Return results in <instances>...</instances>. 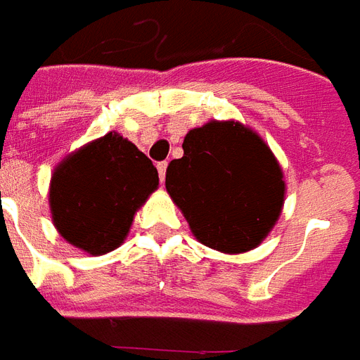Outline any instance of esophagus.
<instances>
[{"label":"esophagus","mask_w":360,"mask_h":360,"mask_svg":"<svg viewBox=\"0 0 360 360\" xmlns=\"http://www.w3.org/2000/svg\"><path fill=\"white\" fill-rule=\"evenodd\" d=\"M165 169H167V162H160L158 164V173H160V181L164 183L165 179Z\"/></svg>","instance_id":"obj_1"}]
</instances>
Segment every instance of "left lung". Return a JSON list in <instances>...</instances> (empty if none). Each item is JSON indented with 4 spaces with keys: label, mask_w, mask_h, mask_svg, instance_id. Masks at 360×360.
Wrapping results in <instances>:
<instances>
[{
    "label": "left lung",
    "mask_w": 360,
    "mask_h": 360,
    "mask_svg": "<svg viewBox=\"0 0 360 360\" xmlns=\"http://www.w3.org/2000/svg\"><path fill=\"white\" fill-rule=\"evenodd\" d=\"M165 188L206 247L226 255L257 249L279 219L285 179L264 139L235 119L191 129Z\"/></svg>",
    "instance_id": "8db88e82"
}]
</instances>
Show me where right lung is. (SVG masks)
Listing matches in <instances>:
<instances>
[{"mask_svg":"<svg viewBox=\"0 0 360 360\" xmlns=\"http://www.w3.org/2000/svg\"><path fill=\"white\" fill-rule=\"evenodd\" d=\"M160 185L158 169L111 131L67 154L51 173V221L75 249L102 257L125 241L134 214Z\"/></svg>","mask_w":360,"mask_h":360,"instance_id":"add662e5","label":"right lung"}]
</instances>
